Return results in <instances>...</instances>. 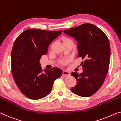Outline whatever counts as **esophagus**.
<instances>
[{
	"mask_svg": "<svg viewBox=\"0 0 121 121\" xmlns=\"http://www.w3.org/2000/svg\"><path fill=\"white\" fill-rule=\"evenodd\" d=\"M62 75L64 76V77H67V76H70V72L67 71H65V70H64V71H63Z\"/></svg>",
	"mask_w": 121,
	"mask_h": 121,
	"instance_id": "obj_1",
	"label": "esophagus"
}]
</instances>
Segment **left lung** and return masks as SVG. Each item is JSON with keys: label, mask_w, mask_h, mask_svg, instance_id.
I'll list each match as a JSON object with an SVG mask.
<instances>
[{"label": "left lung", "mask_w": 121, "mask_h": 121, "mask_svg": "<svg viewBox=\"0 0 121 121\" xmlns=\"http://www.w3.org/2000/svg\"><path fill=\"white\" fill-rule=\"evenodd\" d=\"M64 32L77 42L78 57L84 59L81 63L82 73H71L77 84L71 90L81 97H89L101 88L108 71L110 58L109 39L101 29L91 24H83Z\"/></svg>", "instance_id": "left-lung-1"}]
</instances>
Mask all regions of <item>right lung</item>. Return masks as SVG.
Masks as SVG:
<instances>
[{
    "label": "right lung",
    "instance_id": "obj_1",
    "mask_svg": "<svg viewBox=\"0 0 121 121\" xmlns=\"http://www.w3.org/2000/svg\"><path fill=\"white\" fill-rule=\"evenodd\" d=\"M63 31L27 30L18 36L11 52V69L16 85L24 95L39 99L49 95L54 81L62 75L58 68L42 70L39 60Z\"/></svg>",
    "mask_w": 121,
    "mask_h": 121
}]
</instances>
